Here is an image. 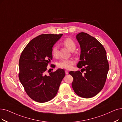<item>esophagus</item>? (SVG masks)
<instances>
[{"mask_svg": "<svg viewBox=\"0 0 122 122\" xmlns=\"http://www.w3.org/2000/svg\"><path fill=\"white\" fill-rule=\"evenodd\" d=\"M65 74H66V75H67V74H69V72H68V71L67 70H65Z\"/></svg>", "mask_w": 122, "mask_h": 122, "instance_id": "1", "label": "esophagus"}]
</instances>
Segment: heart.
<instances>
[{
	"mask_svg": "<svg viewBox=\"0 0 122 122\" xmlns=\"http://www.w3.org/2000/svg\"><path fill=\"white\" fill-rule=\"evenodd\" d=\"M63 43L67 48L72 51L74 50L76 48V45L73 40L70 38H66L63 42ZM52 54L54 57H58V50L57 46H54L52 48ZM75 63V60L72 59H65L60 60L57 63V65L59 68L66 69H69L71 68L72 66Z\"/></svg>",
	"mask_w": 122,
	"mask_h": 122,
	"instance_id": "1",
	"label": "heart"
}]
</instances>
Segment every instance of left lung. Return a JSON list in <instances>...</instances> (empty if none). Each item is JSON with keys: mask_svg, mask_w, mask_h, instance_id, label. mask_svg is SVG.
I'll use <instances>...</instances> for the list:
<instances>
[{"mask_svg": "<svg viewBox=\"0 0 122 122\" xmlns=\"http://www.w3.org/2000/svg\"><path fill=\"white\" fill-rule=\"evenodd\" d=\"M76 38L80 46V61L77 65L86 72H69L73 77L72 86L74 92L84 98H90L98 94L104 87L109 71L107 53L103 46L89 34L81 32Z\"/></svg>", "mask_w": 122, "mask_h": 122, "instance_id": "left-lung-1", "label": "left lung"}]
</instances>
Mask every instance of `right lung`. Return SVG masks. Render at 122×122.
<instances>
[{
  "instance_id": "right-lung-1",
  "label": "right lung",
  "mask_w": 122,
  "mask_h": 122,
  "mask_svg": "<svg viewBox=\"0 0 122 122\" xmlns=\"http://www.w3.org/2000/svg\"><path fill=\"white\" fill-rule=\"evenodd\" d=\"M62 35H40L29 42L21 54L19 80L26 93L35 101L44 103L54 98L65 75L62 69L46 74L47 65L52 59L53 47Z\"/></svg>"
}]
</instances>
